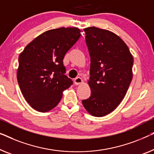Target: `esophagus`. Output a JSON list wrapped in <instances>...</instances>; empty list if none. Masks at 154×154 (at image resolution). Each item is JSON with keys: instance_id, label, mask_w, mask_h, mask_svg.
Wrapping results in <instances>:
<instances>
[{"instance_id": "esophagus-1", "label": "esophagus", "mask_w": 154, "mask_h": 154, "mask_svg": "<svg viewBox=\"0 0 154 154\" xmlns=\"http://www.w3.org/2000/svg\"><path fill=\"white\" fill-rule=\"evenodd\" d=\"M82 82H83V81H82V79H81V78L77 77L74 79V83H75V85H81L82 83Z\"/></svg>"}]
</instances>
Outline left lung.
I'll return each instance as SVG.
<instances>
[{
  "instance_id": "left-lung-1",
  "label": "left lung",
  "mask_w": 154,
  "mask_h": 154,
  "mask_svg": "<svg viewBox=\"0 0 154 154\" xmlns=\"http://www.w3.org/2000/svg\"><path fill=\"white\" fill-rule=\"evenodd\" d=\"M90 53L91 96L82 103L94 117L112 112L124 99L133 79V57L123 40L110 30L84 29Z\"/></svg>"
}]
</instances>
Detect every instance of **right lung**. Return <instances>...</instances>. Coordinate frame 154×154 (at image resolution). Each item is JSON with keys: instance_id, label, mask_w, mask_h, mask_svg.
<instances>
[{"instance_id": "obj_1", "label": "right lung", "mask_w": 154, "mask_h": 154, "mask_svg": "<svg viewBox=\"0 0 154 154\" xmlns=\"http://www.w3.org/2000/svg\"><path fill=\"white\" fill-rule=\"evenodd\" d=\"M81 32L75 27L47 30L20 53L18 83L26 101L35 110L46 112L52 110L60 101L62 92L73 84L64 75L62 60Z\"/></svg>"}]
</instances>
